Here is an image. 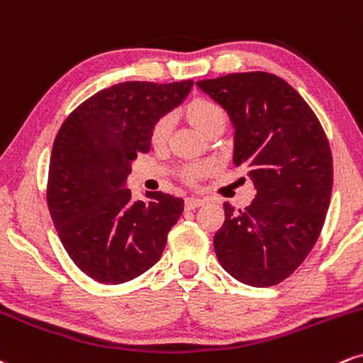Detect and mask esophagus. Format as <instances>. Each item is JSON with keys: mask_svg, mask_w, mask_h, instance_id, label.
I'll return each mask as SVG.
<instances>
[{"mask_svg": "<svg viewBox=\"0 0 363 363\" xmlns=\"http://www.w3.org/2000/svg\"><path fill=\"white\" fill-rule=\"evenodd\" d=\"M206 203V200L203 199H199V197H189L185 200V207L189 208V211H191V208H197L200 206H203Z\"/></svg>", "mask_w": 363, "mask_h": 363, "instance_id": "34e87169", "label": "esophagus"}]
</instances>
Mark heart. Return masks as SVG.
Returning a JSON list of instances; mask_svg holds the SVG:
<instances>
[{"mask_svg": "<svg viewBox=\"0 0 363 363\" xmlns=\"http://www.w3.org/2000/svg\"><path fill=\"white\" fill-rule=\"evenodd\" d=\"M185 112L189 115V118L197 127L199 130H202L203 134H207L208 130L216 129V127H224L225 123V110L220 104H217L216 100L207 96H197L194 100H190L185 106ZM173 130V115L164 113L161 115L157 121L152 123L151 129V140L155 144H163L166 139L169 138ZM211 166L207 164H199V166H190L183 172V180L194 183L197 178L203 177L208 173Z\"/></svg>", "mask_w": 363, "mask_h": 363, "instance_id": "obj_1", "label": "heart"}]
</instances>
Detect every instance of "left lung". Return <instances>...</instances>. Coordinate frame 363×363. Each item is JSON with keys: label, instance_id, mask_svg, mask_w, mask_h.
I'll list each match as a JSON object with an SVG mask.
<instances>
[{"label": "left lung", "instance_id": "left-lung-1", "mask_svg": "<svg viewBox=\"0 0 363 363\" xmlns=\"http://www.w3.org/2000/svg\"><path fill=\"white\" fill-rule=\"evenodd\" d=\"M231 117L234 164L257 189L251 206L224 203L217 259L253 287L280 284L316 245L333 189V156L316 113L287 81L263 71L197 81Z\"/></svg>", "mask_w": 363, "mask_h": 363}]
</instances>
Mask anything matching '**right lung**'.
<instances>
[{
  "label": "right lung",
  "mask_w": 363,
  "mask_h": 363,
  "mask_svg": "<svg viewBox=\"0 0 363 363\" xmlns=\"http://www.w3.org/2000/svg\"><path fill=\"white\" fill-rule=\"evenodd\" d=\"M194 81H125L76 106L55 135L47 206L64 250L89 279L129 282L163 255L183 199L125 189L130 163L151 149V129L189 95Z\"/></svg>",
  "instance_id": "add662e5"
}]
</instances>
